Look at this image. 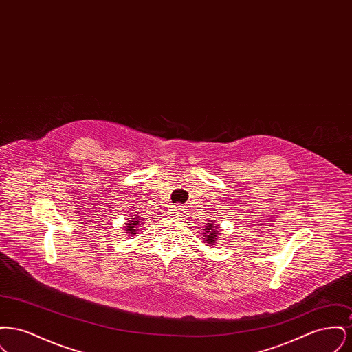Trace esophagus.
Here are the masks:
<instances>
[{
	"mask_svg": "<svg viewBox=\"0 0 352 352\" xmlns=\"http://www.w3.org/2000/svg\"><path fill=\"white\" fill-rule=\"evenodd\" d=\"M184 210H186V208H184V206H181V204L173 206V207H171V214L175 215V217H181V215H184Z\"/></svg>",
	"mask_w": 352,
	"mask_h": 352,
	"instance_id": "esophagus-1",
	"label": "esophagus"
}]
</instances>
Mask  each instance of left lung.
Here are the masks:
<instances>
[{"instance_id":"1","label":"left lung","mask_w":352,"mask_h":352,"mask_svg":"<svg viewBox=\"0 0 352 352\" xmlns=\"http://www.w3.org/2000/svg\"><path fill=\"white\" fill-rule=\"evenodd\" d=\"M217 230H214V226L211 224V226H208V228H206V234H204V237H206V240H207V243L208 244H214L215 243V239H217Z\"/></svg>"}]
</instances>
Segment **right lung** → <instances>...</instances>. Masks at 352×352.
Masks as SVG:
<instances>
[{
  "label": "right lung",
  "mask_w": 352,
  "mask_h": 352,
  "mask_svg": "<svg viewBox=\"0 0 352 352\" xmlns=\"http://www.w3.org/2000/svg\"><path fill=\"white\" fill-rule=\"evenodd\" d=\"M138 223H140V221H135V220H133L132 223H128V224H129L128 228H126V231H129L128 234H134L135 231H138V230H135V226H138Z\"/></svg>",
  "instance_id": "obj_1"
}]
</instances>
